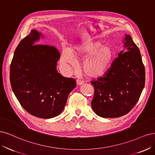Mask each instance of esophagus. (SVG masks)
Here are the masks:
<instances>
[{
	"instance_id": "esophagus-1",
	"label": "esophagus",
	"mask_w": 155,
	"mask_h": 155,
	"mask_svg": "<svg viewBox=\"0 0 155 155\" xmlns=\"http://www.w3.org/2000/svg\"><path fill=\"white\" fill-rule=\"evenodd\" d=\"M84 81H82V80H81V79H78V78L77 80V83L78 85H82V84H84Z\"/></svg>"
}]
</instances>
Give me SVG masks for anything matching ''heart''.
<instances>
[{
  "label": "heart",
  "mask_w": 155,
  "mask_h": 155,
  "mask_svg": "<svg viewBox=\"0 0 155 155\" xmlns=\"http://www.w3.org/2000/svg\"><path fill=\"white\" fill-rule=\"evenodd\" d=\"M82 63V69L87 75L101 77L106 73L113 59V53L108 45H102L99 42L86 41L78 44L70 49H64L61 62L73 66V57H86Z\"/></svg>",
  "instance_id": "obj_1"
}]
</instances>
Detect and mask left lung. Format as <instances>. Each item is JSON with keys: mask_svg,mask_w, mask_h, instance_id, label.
Instances as JSON below:
<instances>
[{"mask_svg": "<svg viewBox=\"0 0 155 155\" xmlns=\"http://www.w3.org/2000/svg\"><path fill=\"white\" fill-rule=\"evenodd\" d=\"M124 49L102 77L91 81L93 111L103 118L126 114L135 106L145 86L146 73L140 52L132 38L126 35Z\"/></svg>", "mask_w": 155, "mask_h": 155, "instance_id": "obj_1", "label": "left lung"}]
</instances>
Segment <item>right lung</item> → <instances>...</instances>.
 Returning a JSON list of instances; mask_svg holds the SVG:
<instances>
[{"mask_svg": "<svg viewBox=\"0 0 155 155\" xmlns=\"http://www.w3.org/2000/svg\"><path fill=\"white\" fill-rule=\"evenodd\" d=\"M40 35L33 29L20 42L11 63L9 79L25 110L36 117L51 118L63 111L76 81L57 71L61 54L54 46L37 44Z\"/></svg>", "mask_w": 155, "mask_h": 155, "instance_id": "1", "label": "right lung"}]
</instances>
